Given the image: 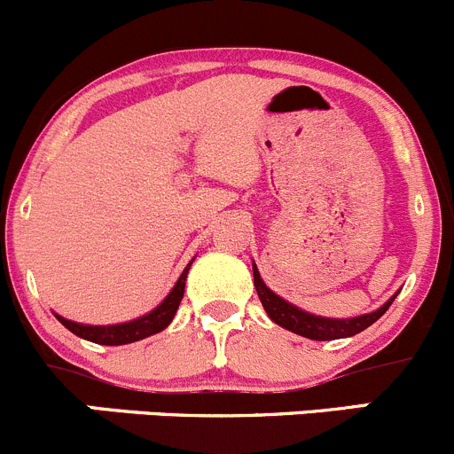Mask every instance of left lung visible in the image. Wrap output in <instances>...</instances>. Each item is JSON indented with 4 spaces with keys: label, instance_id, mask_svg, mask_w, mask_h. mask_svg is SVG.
Masks as SVG:
<instances>
[{
    "label": "left lung",
    "instance_id": "1",
    "mask_svg": "<svg viewBox=\"0 0 454 454\" xmlns=\"http://www.w3.org/2000/svg\"><path fill=\"white\" fill-rule=\"evenodd\" d=\"M254 267V286L258 291V298L262 302L264 311L267 316L276 322L278 326L282 329L291 331V333H298L302 338L309 340H320V342H326V340H342V338H351V335H357L360 331L369 329L373 322H378L388 307L393 304V300L397 298V294L393 295L390 300H386L380 309L375 311L364 313V316H356V317H325V316H316V313L302 311L300 307L291 304L289 300L280 298L278 294H273L264 280L260 278L258 267L255 262L251 264Z\"/></svg>",
    "mask_w": 454,
    "mask_h": 454
}]
</instances>
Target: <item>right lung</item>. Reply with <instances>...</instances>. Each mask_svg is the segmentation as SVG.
Returning <instances> with one entry per match:
<instances>
[{
  "label": "right lung",
  "mask_w": 454,
  "mask_h": 454,
  "mask_svg": "<svg viewBox=\"0 0 454 454\" xmlns=\"http://www.w3.org/2000/svg\"><path fill=\"white\" fill-rule=\"evenodd\" d=\"M194 262V260H192ZM192 262L183 269L181 278L176 280V285L172 286L168 295H165L163 302L159 307L152 309L150 313L145 316L137 317V320H129V322H121V325H81V322H73V320H66L64 316H57V320L66 326L68 331H73L74 335L79 338L88 340V342L94 344H103V347H121V344H132L138 342V340H145L150 335L160 333L163 329H168L169 322L174 320L178 311V304H181L183 294H185V280H187V273H190Z\"/></svg>",
  "instance_id": "right-lung-1"
}]
</instances>
